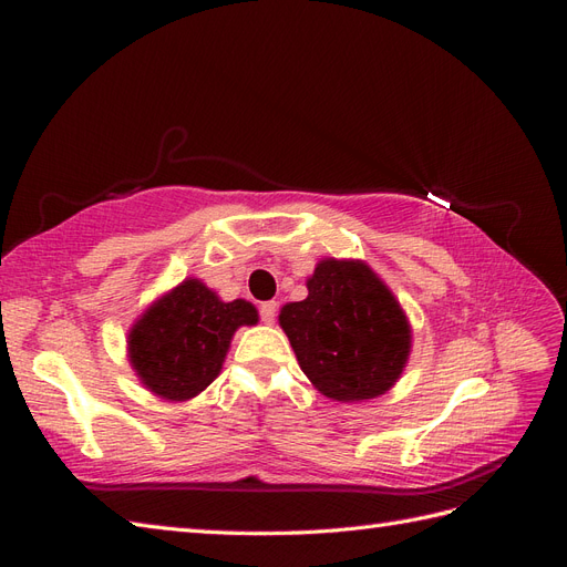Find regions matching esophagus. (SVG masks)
Masks as SVG:
<instances>
[{
	"instance_id": "1",
	"label": "esophagus",
	"mask_w": 567,
	"mask_h": 567,
	"mask_svg": "<svg viewBox=\"0 0 567 567\" xmlns=\"http://www.w3.org/2000/svg\"><path fill=\"white\" fill-rule=\"evenodd\" d=\"M277 302L274 300H269V302H262L260 305V319L265 321V323H274V319H277Z\"/></svg>"
}]
</instances>
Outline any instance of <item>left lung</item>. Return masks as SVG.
<instances>
[{"mask_svg": "<svg viewBox=\"0 0 567 567\" xmlns=\"http://www.w3.org/2000/svg\"><path fill=\"white\" fill-rule=\"evenodd\" d=\"M279 323L302 373L336 402L385 394L411 352L404 310L362 260H321L307 279V298L284 305Z\"/></svg>", "mask_w": 567, "mask_h": 567, "instance_id": "1", "label": "left lung"}]
</instances>
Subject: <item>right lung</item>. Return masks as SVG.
Returning a JSON list of instances; mask_svg holds the SVG:
<instances>
[{"label": "right lung", "instance_id": "add662e5", "mask_svg": "<svg viewBox=\"0 0 567 567\" xmlns=\"http://www.w3.org/2000/svg\"><path fill=\"white\" fill-rule=\"evenodd\" d=\"M255 323V305L225 302L203 281L186 279L134 321L130 364L161 400L186 402L217 379L236 329Z\"/></svg>", "mask_w": 567, "mask_h": 567}]
</instances>
